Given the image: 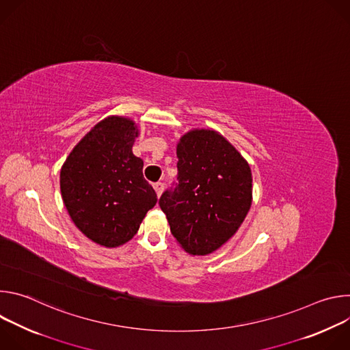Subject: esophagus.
Wrapping results in <instances>:
<instances>
[{
	"mask_svg": "<svg viewBox=\"0 0 350 350\" xmlns=\"http://www.w3.org/2000/svg\"><path fill=\"white\" fill-rule=\"evenodd\" d=\"M154 188H155V191H157V195L161 196V193H162V191H163V183H161V181L155 183V184H154Z\"/></svg>",
	"mask_w": 350,
	"mask_h": 350,
	"instance_id": "1",
	"label": "esophagus"
}]
</instances>
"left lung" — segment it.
<instances>
[{"label":"left lung","instance_id":"8db88e82","mask_svg":"<svg viewBox=\"0 0 350 350\" xmlns=\"http://www.w3.org/2000/svg\"><path fill=\"white\" fill-rule=\"evenodd\" d=\"M177 158V181L162 193L159 206L184 251L205 256L237 232L251 209V167L213 130L183 135Z\"/></svg>","mask_w":350,"mask_h":350}]
</instances>
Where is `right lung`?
Listing matches in <instances>:
<instances>
[{
  "mask_svg": "<svg viewBox=\"0 0 350 350\" xmlns=\"http://www.w3.org/2000/svg\"><path fill=\"white\" fill-rule=\"evenodd\" d=\"M134 122L109 116L73 148L61 170L64 204L76 227L91 241L116 247L138 231L158 201L131 148Z\"/></svg>",
  "mask_w": 350,
  "mask_h": 350,
  "instance_id": "obj_1",
  "label": "right lung"
}]
</instances>
